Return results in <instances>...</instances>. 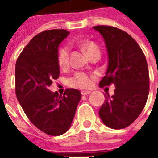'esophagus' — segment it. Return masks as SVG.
Masks as SVG:
<instances>
[{
    "label": "esophagus",
    "mask_w": 158,
    "mask_h": 158,
    "mask_svg": "<svg viewBox=\"0 0 158 158\" xmlns=\"http://www.w3.org/2000/svg\"><path fill=\"white\" fill-rule=\"evenodd\" d=\"M89 93H90V91H89V90H82L81 91V95L82 96H87V95H89Z\"/></svg>",
    "instance_id": "1"
}]
</instances>
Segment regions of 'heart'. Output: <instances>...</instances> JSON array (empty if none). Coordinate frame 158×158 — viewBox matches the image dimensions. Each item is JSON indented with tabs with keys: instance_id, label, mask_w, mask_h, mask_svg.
Returning <instances> with one entry per match:
<instances>
[{
	"instance_id": "heart-1",
	"label": "heart",
	"mask_w": 158,
	"mask_h": 158,
	"mask_svg": "<svg viewBox=\"0 0 158 158\" xmlns=\"http://www.w3.org/2000/svg\"><path fill=\"white\" fill-rule=\"evenodd\" d=\"M90 57L96 53L100 52V48L96 43L91 40H85L79 43ZM57 64L61 69H66L69 64V48L68 45H63L60 47L56 54ZM93 76L85 72H78L69 79V85L73 88L86 89L92 85Z\"/></svg>"
}]
</instances>
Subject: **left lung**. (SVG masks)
I'll list each match as a JSON object with an SVG mask.
<instances>
[{"mask_svg":"<svg viewBox=\"0 0 158 158\" xmlns=\"http://www.w3.org/2000/svg\"><path fill=\"white\" fill-rule=\"evenodd\" d=\"M93 29L102 35L108 54L107 70L99 85H115L113 96L105 95L100 118L111 129H124L139 117L148 98L146 56L128 33L112 26L98 25Z\"/></svg>","mask_w":158,"mask_h":158,"instance_id":"obj_1","label":"left lung"}]
</instances>
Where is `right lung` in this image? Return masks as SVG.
<instances>
[{
	"mask_svg": "<svg viewBox=\"0 0 158 158\" xmlns=\"http://www.w3.org/2000/svg\"><path fill=\"white\" fill-rule=\"evenodd\" d=\"M69 34L66 29L40 33L26 45L16 62L18 101L33 124L50 135L68 131L81 98L78 89H67L62 96L49 89L60 74L56 60L59 44Z\"/></svg>",
	"mask_w": 158,
	"mask_h": 158,
	"instance_id": "right-lung-1",
	"label": "right lung"
}]
</instances>
